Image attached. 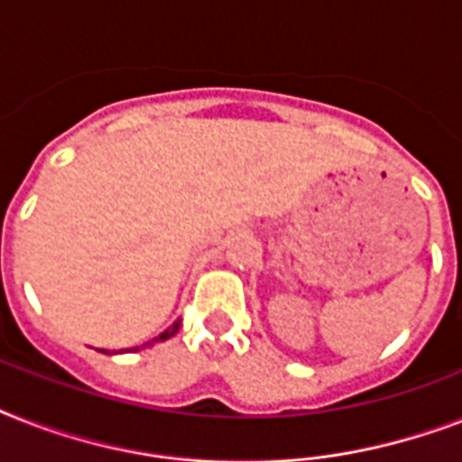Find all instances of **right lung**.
I'll return each instance as SVG.
<instances>
[{
    "label": "right lung",
    "instance_id": "1",
    "mask_svg": "<svg viewBox=\"0 0 462 462\" xmlns=\"http://www.w3.org/2000/svg\"><path fill=\"white\" fill-rule=\"evenodd\" d=\"M180 323L181 321H180V319H177V321H174L172 326H170V328L162 330V333H160L158 337H153V340H148L146 345H153V343H158V340H167V337H172L174 333L180 330ZM146 345H141V347H146ZM136 350H139V347H126V350H119V352H136ZM100 352H105V355H110V352H107V350H100Z\"/></svg>",
    "mask_w": 462,
    "mask_h": 462
}]
</instances>
